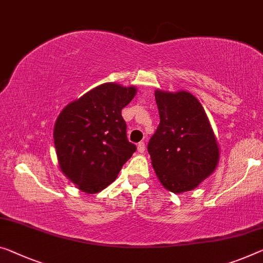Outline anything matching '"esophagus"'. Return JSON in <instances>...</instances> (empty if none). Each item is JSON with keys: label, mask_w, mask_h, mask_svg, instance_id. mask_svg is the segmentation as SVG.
I'll return each mask as SVG.
<instances>
[{"label": "esophagus", "mask_w": 263, "mask_h": 263, "mask_svg": "<svg viewBox=\"0 0 263 263\" xmlns=\"http://www.w3.org/2000/svg\"><path fill=\"white\" fill-rule=\"evenodd\" d=\"M137 151L142 154V153H144V151H145V144L143 142H140L139 144H137Z\"/></svg>", "instance_id": "34e87169"}]
</instances>
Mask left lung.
Here are the masks:
<instances>
[{"label":"left lung","mask_w":263,"mask_h":263,"mask_svg":"<svg viewBox=\"0 0 263 263\" xmlns=\"http://www.w3.org/2000/svg\"><path fill=\"white\" fill-rule=\"evenodd\" d=\"M160 124L148 143L152 165L161 184L174 194L195 189L211 176L220 148L209 119L187 90H155Z\"/></svg>","instance_id":"8db88e82"}]
</instances>
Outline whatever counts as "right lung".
<instances>
[{"label":"right lung","instance_id":"obj_1","mask_svg":"<svg viewBox=\"0 0 263 263\" xmlns=\"http://www.w3.org/2000/svg\"><path fill=\"white\" fill-rule=\"evenodd\" d=\"M136 91L134 86L100 84L67 104L56 119L54 143L60 169L83 193L108 187L136 151L127 140L121 115Z\"/></svg>","mask_w":263,"mask_h":263}]
</instances>
